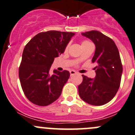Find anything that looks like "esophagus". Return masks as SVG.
<instances>
[{
	"instance_id": "esophagus-1",
	"label": "esophagus",
	"mask_w": 135,
	"mask_h": 135,
	"mask_svg": "<svg viewBox=\"0 0 135 135\" xmlns=\"http://www.w3.org/2000/svg\"><path fill=\"white\" fill-rule=\"evenodd\" d=\"M70 76H73L74 75V74H76V72L74 71V70H70Z\"/></svg>"
}]
</instances>
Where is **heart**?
<instances>
[{"instance_id": "heart-1", "label": "heart", "mask_w": 135, "mask_h": 135, "mask_svg": "<svg viewBox=\"0 0 135 135\" xmlns=\"http://www.w3.org/2000/svg\"><path fill=\"white\" fill-rule=\"evenodd\" d=\"M90 44H91V42H90L89 41H87V40H84V41H82V43H81V45H82V47L86 46V45H90Z\"/></svg>"}]
</instances>
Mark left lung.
<instances>
[{
	"instance_id": "obj_1",
	"label": "left lung",
	"mask_w": 135,
	"mask_h": 135,
	"mask_svg": "<svg viewBox=\"0 0 135 135\" xmlns=\"http://www.w3.org/2000/svg\"><path fill=\"white\" fill-rule=\"evenodd\" d=\"M82 35L95 44L91 62L96 66L94 78L82 75L78 94L82 100L90 105H104L114 98L120 86L123 66L119 50L112 39L99 31L92 30Z\"/></svg>"
}]
</instances>
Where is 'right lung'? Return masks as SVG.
Masks as SVG:
<instances>
[{
  "mask_svg": "<svg viewBox=\"0 0 135 135\" xmlns=\"http://www.w3.org/2000/svg\"><path fill=\"white\" fill-rule=\"evenodd\" d=\"M74 34L54 30L41 32L25 46L19 78L25 95L33 104L46 106L61 95L70 73L54 70L51 74L50 69L55 58L64 53Z\"/></svg>",
  "mask_w": 135,
  "mask_h": 135,
  "instance_id": "add662e5",
  "label": "right lung"
}]
</instances>
